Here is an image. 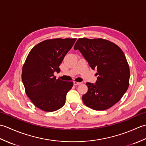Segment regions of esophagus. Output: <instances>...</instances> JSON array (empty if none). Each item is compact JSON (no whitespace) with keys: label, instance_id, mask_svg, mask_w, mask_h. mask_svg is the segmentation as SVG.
<instances>
[{"label":"esophagus","instance_id":"obj_1","mask_svg":"<svg viewBox=\"0 0 146 146\" xmlns=\"http://www.w3.org/2000/svg\"><path fill=\"white\" fill-rule=\"evenodd\" d=\"M82 83H80V82H73V84L75 85V86L76 85H80V84H81Z\"/></svg>","mask_w":146,"mask_h":146}]
</instances>
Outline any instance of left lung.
Here are the masks:
<instances>
[{"label": "left lung", "instance_id": "8db88e82", "mask_svg": "<svg viewBox=\"0 0 146 146\" xmlns=\"http://www.w3.org/2000/svg\"><path fill=\"white\" fill-rule=\"evenodd\" d=\"M98 75L95 84L87 82L83 103L95 110H104L117 103L127 90L130 70L119 46L106 39L79 38L74 46Z\"/></svg>", "mask_w": 146, "mask_h": 146}]
</instances>
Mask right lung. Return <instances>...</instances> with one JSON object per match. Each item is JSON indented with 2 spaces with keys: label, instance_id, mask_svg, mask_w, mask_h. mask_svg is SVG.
<instances>
[{
  "label": "right lung",
  "instance_id": "add662e5",
  "mask_svg": "<svg viewBox=\"0 0 146 146\" xmlns=\"http://www.w3.org/2000/svg\"><path fill=\"white\" fill-rule=\"evenodd\" d=\"M76 40H45L36 45L27 56L23 67L22 80L27 97L39 109L53 111L64 105L73 83L56 79L54 73L60 72V64Z\"/></svg>",
  "mask_w": 146,
  "mask_h": 146
}]
</instances>
